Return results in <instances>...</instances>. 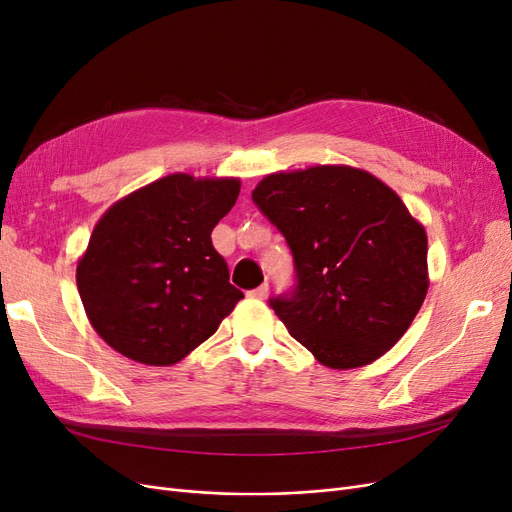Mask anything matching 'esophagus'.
<instances>
[{
  "mask_svg": "<svg viewBox=\"0 0 512 512\" xmlns=\"http://www.w3.org/2000/svg\"><path fill=\"white\" fill-rule=\"evenodd\" d=\"M247 294H250V297L252 299H267V294H269V286L267 284H262V286H258V288H254V290H250V292H247Z\"/></svg>",
  "mask_w": 512,
  "mask_h": 512,
  "instance_id": "obj_1",
  "label": "esophagus"
}]
</instances>
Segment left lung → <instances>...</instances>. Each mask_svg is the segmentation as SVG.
I'll return each mask as SVG.
<instances>
[{
  "label": "left lung",
  "mask_w": 512,
  "mask_h": 512,
  "mask_svg": "<svg viewBox=\"0 0 512 512\" xmlns=\"http://www.w3.org/2000/svg\"><path fill=\"white\" fill-rule=\"evenodd\" d=\"M252 200L282 232L297 286L271 307L331 369L369 365L408 331L429 288L427 232L367 170L320 164L271 173Z\"/></svg>",
  "instance_id": "obj_1"
}]
</instances>
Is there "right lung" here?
Here are the masks:
<instances>
[{"instance_id":"obj_1","label":"right lung","mask_w":512,"mask_h":512,"mask_svg":"<svg viewBox=\"0 0 512 512\" xmlns=\"http://www.w3.org/2000/svg\"><path fill=\"white\" fill-rule=\"evenodd\" d=\"M237 177L175 173L98 220L76 265L91 327L128 359L175 365L218 331L243 299L211 232L237 203Z\"/></svg>"}]
</instances>
